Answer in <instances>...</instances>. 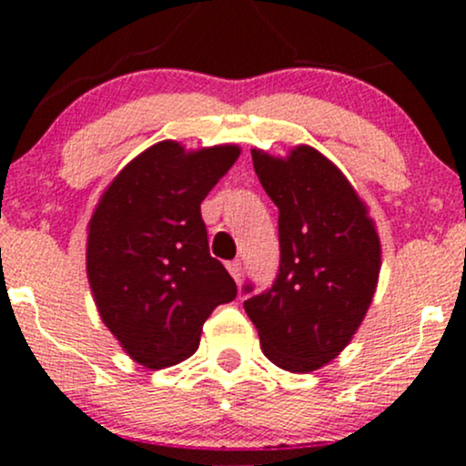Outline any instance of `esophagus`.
Instances as JSON below:
<instances>
[{
  "label": "esophagus",
  "mask_w": 466,
  "mask_h": 466,
  "mask_svg": "<svg viewBox=\"0 0 466 466\" xmlns=\"http://www.w3.org/2000/svg\"><path fill=\"white\" fill-rule=\"evenodd\" d=\"M228 271L232 274L234 280H240V274H243V265H240V260H229L228 263Z\"/></svg>",
  "instance_id": "1"
}]
</instances>
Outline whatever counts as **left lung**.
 <instances>
[{
  "instance_id": "8db88e82",
  "label": "left lung",
  "mask_w": 466,
  "mask_h": 466,
  "mask_svg": "<svg viewBox=\"0 0 466 466\" xmlns=\"http://www.w3.org/2000/svg\"><path fill=\"white\" fill-rule=\"evenodd\" d=\"M251 162L278 208L280 265L274 285L245 313L278 368L311 372L335 360L370 307L381 267L377 229L349 179L311 147L278 159L254 148Z\"/></svg>"
}]
</instances>
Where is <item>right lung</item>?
Instances as JSON below:
<instances>
[{"label":"right lung","instance_id":"right-lung-1","mask_svg":"<svg viewBox=\"0 0 466 466\" xmlns=\"http://www.w3.org/2000/svg\"><path fill=\"white\" fill-rule=\"evenodd\" d=\"M238 147L186 153L159 142L125 166L89 221L87 276L106 329L137 363L166 368L199 349L203 322L237 298L208 249L201 201Z\"/></svg>","mask_w":466,"mask_h":466}]
</instances>
